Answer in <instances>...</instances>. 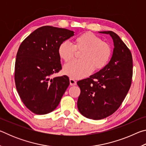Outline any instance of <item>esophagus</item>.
<instances>
[{"mask_svg":"<svg viewBox=\"0 0 146 146\" xmlns=\"http://www.w3.org/2000/svg\"><path fill=\"white\" fill-rule=\"evenodd\" d=\"M70 85L71 86H75L76 84V82L73 78H70Z\"/></svg>","mask_w":146,"mask_h":146,"instance_id":"34e87169","label":"esophagus"}]
</instances>
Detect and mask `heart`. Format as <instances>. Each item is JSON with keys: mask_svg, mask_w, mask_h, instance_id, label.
<instances>
[{"mask_svg": "<svg viewBox=\"0 0 146 146\" xmlns=\"http://www.w3.org/2000/svg\"><path fill=\"white\" fill-rule=\"evenodd\" d=\"M76 51H82L81 60L66 64L63 71L72 78H82L92 73L94 69L100 70L107 65L112 53L108 43L91 32L80 34L74 38V45L64 41L58 47L60 57L66 62L73 59Z\"/></svg>", "mask_w": 146, "mask_h": 146, "instance_id": "1", "label": "heart"}]
</instances>
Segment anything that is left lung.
<instances>
[{
  "mask_svg": "<svg viewBox=\"0 0 146 146\" xmlns=\"http://www.w3.org/2000/svg\"><path fill=\"white\" fill-rule=\"evenodd\" d=\"M99 33L111 36V58L98 72L77 82L80 89L78 110L84 117L93 120L103 119L118 110L129 90L133 76L132 55L126 45L113 31Z\"/></svg>",
  "mask_w": 146,
  "mask_h": 146,
  "instance_id": "1",
  "label": "left lung"
}]
</instances>
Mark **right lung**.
<instances>
[{
    "label": "right lung",
    "mask_w": 146,
    "mask_h": 146,
    "mask_svg": "<svg viewBox=\"0 0 146 146\" xmlns=\"http://www.w3.org/2000/svg\"><path fill=\"white\" fill-rule=\"evenodd\" d=\"M73 35L69 29L46 26L35 29L20 45L15 68L16 88L24 104L36 115L55 110L70 85L67 76H50L62 69L59 46Z\"/></svg>",
    "instance_id": "right-lung-1"
}]
</instances>
